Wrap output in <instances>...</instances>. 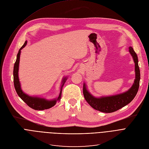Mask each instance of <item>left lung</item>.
<instances>
[{"mask_svg":"<svg viewBox=\"0 0 149 149\" xmlns=\"http://www.w3.org/2000/svg\"><path fill=\"white\" fill-rule=\"evenodd\" d=\"M135 63V78L131 88L127 91L111 96L95 97L88 91L87 85L83 84V95L87 103L95 110L105 113L114 112L130 104L136 96L140 86V71L138 57L132 47L128 48Z\"/></svg>","mask_w":149,"mask_h":149,"instance_id":"1","label":"left lung"}]
</instances>
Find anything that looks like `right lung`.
Returning <instances> with one entry per match:
<instances>
[{"label": "right lung", "instance_id": "1", "mask_svg": "<svg viewBox=\"0 0 149 149\" xmlns=\"http://www.w3.org/2000/svg\"><path fill=\"white\" fill-rule=\"evenodd\" d=\"M27 44V41L24 42L23 45L19 49L18 53L17 56L16 61L14 63V71H13V75H14V84L15 89L17 93L18 94V96L20 97L22 100L31 108L34 109L35 110H44L47 109H49L53 106H54L56 103L61 100V95H62V87L66 81L67 80L68 77H64L62 80V83L60 89V93H59L57 97L53 99V100H47L45 97H41L38 96H30L26 93H25L22 89L21 84L19 80L18 77V70H19V58H20L21 54V50L25 47Z\"/></svg>", "mask_w": 149, "mask_h": 149}]
</instances>
